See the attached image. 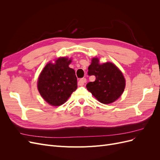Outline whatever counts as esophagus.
<instances>
[{
    "label": "esophagus",
    "instance_id": "esophagus-1",
    "mask_svg": "<svg viewBox=\"0 0 160 160\" xmlns=\"http://www.w3.org/2000/svg\"><path fill=\"white\" fill-rule=\"evenodd\" d=\"M86 82H87V79L85 78H81L78 81V85L79 86H83Z\"/></svg>",
    "mask_w": 160,
    "mask_h": 160
}]
</instances>
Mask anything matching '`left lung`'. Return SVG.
<instances>
[{
    "label": "left lung",
    "instance_id": "1",
    "mask_svg": "<svg viewBox=\"0 0 160 160\" xmlns=\"http://www.w3.org/2000/svg\"><path fill=\"white\" fill-rule=\"evenodd\" d=\"M88 75H94L95 80L88 83L86 88L101 103H113L123 93L125 78L122 71L112 62L100 64L98 58H93L88 67Z\"/></svg>",
    "mask_w": 160,
    "mask_h": 160
}]
</instances>
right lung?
<instances>
[{
    "label": "right lung",
    "instance_id": "1",
    "mask_svg": "<svg viewBox=\"0 0 160 160\" xmlns=\"http://www.w3.org/2000/svg\"><path fill=\"white\" fill-rule=\"evenodd\" d=\"M71 62L67 57L58 58L55 63H47L38 77V90L51 105L63 104L77 88L75 70L69 67Z\"/></svg>",
    "mask_w": 160,
    "mask_h": 160
}]
</instances>
